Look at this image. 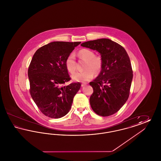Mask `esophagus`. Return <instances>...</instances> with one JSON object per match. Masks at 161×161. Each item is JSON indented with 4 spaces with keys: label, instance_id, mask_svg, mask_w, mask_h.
Returning a JSON list of instances; mask_svg holds the SVG:
<instances>
[{
    "label": "esophagus",
    "instance_id": "34e87169",
    "mask_svg": "<svg viewBox=\"0 0 161 161\" xmlns=\"http://www.w3.org/2000/svg\"><path fill=\"white\" fill-rule=\"evenodd\" d=\"M86 85V83H82V84H81V86H82V87H84Z\"/></svg>",
    "mask_w": 161,
    "mask_h": 161
}]
</instances>
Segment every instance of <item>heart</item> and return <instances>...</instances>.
<instances>
[{"label":"heart","mask_w":161,"mask_h":161,"mask_svg":"<svg viewBox=\"0 0 161 161\" xmlns=\"http://www.w3.org/2000/svg\"><path fill=\"white\" fill-rule=\"evenodd\" d=\"M78 55L82 60L86 61L83 72H76L72 75V79L79 82H86L91 80L95 74H98L103 68V60L100 56L95 55V53L89 49H82L78 52ZM66 69L69 72L73 74L77 69V63L75 55L70 54L65 61Z\"/></svg>","instance_id":"heart-1"}]
</instances>
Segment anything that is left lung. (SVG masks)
I'll list each match as a JSON object with an SVG mask.
<instances>
[{"instance_id": "1", "label": "left lung", "mask_w": 161, "mask_h": 161, "mask_svg": "<svg viewBox=\"0 0 161 161\" xmlns=\"http://www.w3.org/2000/svg\"><path fill=\"white\" fill-rule=\"evenodd\" d=\"M81 46L97 51L103 60L99 75L89 83L93 89L90 97L92 110L102 116L113 115L129 97L133 78L130 58L123 46L108 38L88 41Z\"/></svg>"}]
</instances>
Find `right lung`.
Segmentation results:
<instances>
[{
	"mask_svg": "<svg viewBox=\"0 0 161 161\" xmlns=\"http://www.w3.org/2000/svg\"><path fill=\"white\" fill-rule=\"evenodd\" d=\"M81 42H54L40 47L28 70L31 97L43 114L60 118L69 112L79 82L63 86L70 80L65 61Z\"/></svg>",
	"mask_w": 161,
	"mask_h": 161,
	"instance_id": "obj_1",
	"label": "right lung"
}]
</instances>
